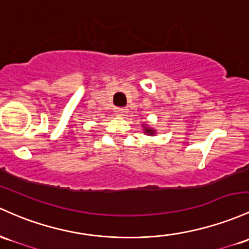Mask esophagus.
Instances as JSON below:
<instances>
[{"mask_svg": "<svg viewBox=\"0 0 249 249\" xmlns=\"http://www.w3.org/2000/svg\"><path fill=\"white\" fill-rule=\"evenodd\" d=\"M116 110H117V112H118V113H122V114L127 113V108L126 107H117Z\"/></svg>", "mask_w": 249, "mask_h": 249, "instance_id": "obj_1", "label": "esophagus"}]
</instances>
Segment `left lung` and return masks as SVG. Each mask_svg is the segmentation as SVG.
Masks as SVG:
<instances>
[{
  "label": "left lung",
  "mask_w": 249,
  "mask_h": 249,
  "mask_svg": "<svg viewBox=\"0 0 249 249\" xmlns=\"http://www.w3.org/2000/svg\"><path fill=\"white\" fill-rule=\"evenodd\" d=\"M144 132L147 133V135H155V130L150 129L149 126H146V125H144Z\"/></svg>",
  "instance_id": "obj_1"
}]
</instances>
